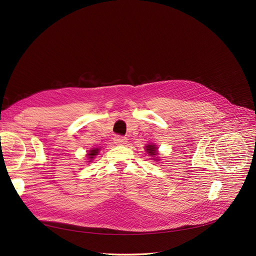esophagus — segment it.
Here are the masks:
<instances>
[{"label":"esophagus","instance_id":"34e87169","mask_svg":"<svg viewBox=\"0 0 256 256\" xmlns=\"http://www.w3.org/2000/svg\"><path fill=\"white\" fill-rule=\"evenodd\" d=\"M114 141H115V144H123L126 142V138L123 137V136H115L114 137Z\"/></svg>","mask_w":256,"mask_h":256}]
</instances>
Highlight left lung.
Instances as JSON below:
<instances>
[{"instance_id": "left-lung-1", "label": "left lung", "mask_w": 256, "mask_h": 256, "mask_svg": "<svg viewBox=\"0 0 256 256\" xmlns=\"http://www.w3.org/2000/svg\"><path fill=\"white\" fill-rule=\"evenodd\" d=\"M146 150L148 154H150V155H156V153H157L156 148H155V146H153V144L146 146Z\"/></svg>"}]
</instances>
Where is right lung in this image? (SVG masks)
Here are the masks:
<instances>
[{"label": "right lung", "instance_id": "right-lung-1", "mask_svg": "<svg viewBox=\"0 0 256 256\" xmlns=\"http://www.w3.org/2000/svg\"><path fill=\"white\" fill-rule=\"evenodd\" d=\"M98 148H94V150H92L90 152V154H88V157H90V159H92L94 158V156H96L97 154H98Z\"/></svg>", "mask_w": 256, "mask_h": 256}]
</instances>
